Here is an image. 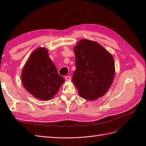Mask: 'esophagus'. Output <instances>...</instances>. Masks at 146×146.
Instances as JSON below:
<instances>
[{
	"mask_svg": "<svg viewBox=\"0 0 146 146\" xmlns=\"http://www.w3.org/2000/svg\"><path fill=\"white\" fill-rule=\"evenodd\" d=\"M65 80H66V81H70L71 76H65Z\"/></svg>",
	"mask_w": 146,
	"mask_h": 146,
	"instance_id": "1",
	"label": "esophagus"
}]
</instances>
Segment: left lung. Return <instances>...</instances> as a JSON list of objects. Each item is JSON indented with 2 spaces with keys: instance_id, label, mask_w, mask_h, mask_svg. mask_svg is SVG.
<instances>
[{
  "instance_id": "left-lung-1",
  "label": "left lung",
  "mask_w": 146,
  "mask_h": 146,
  "mask_svg": "<svg viewBox=\"0 0 146 146\" xmlns=\"http://www.w3.org/2000/svg\"><path fill=\"white\" fill-rule=\"evenodd\" d=\"M76 70L72 81L80 96L94 100L106 94L115 75L113 56L97 42L82 39L74 47Z\"/></svg>"
}]
</instances>
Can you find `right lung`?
Wrapping results in <instances>:
<instances>
[{"label":"right lung","instance_id":"1","mask_svg":"<svg viewBox=\"0 0 146 146\" xmlns=\"http://www.w3.org/2000/svg\"><path fill=\"white\" fill-rule=\"evenodd\" d=\"M21 79L26 90L41 100L53 98L64 82L49 58L48 50L41 47L30 55L22 71Z\"/></svg>","mask_w":146,"mask_h":146}]
</instances>
